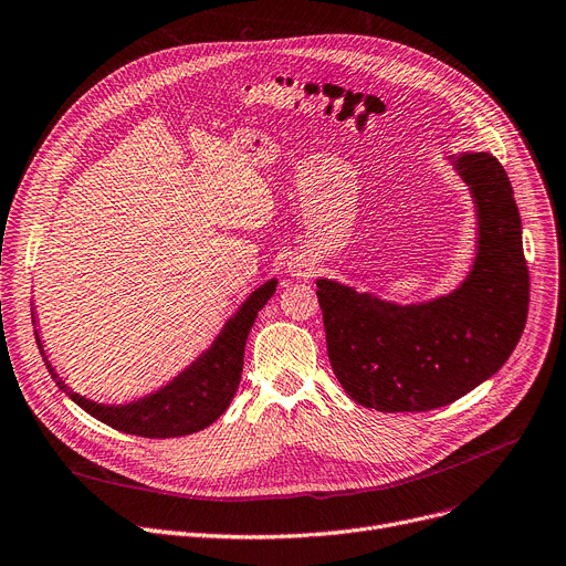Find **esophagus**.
I'll return each instance as SVG.
<instances>
[{"instance_id":"1","label":"esophagus","mask_w":566,"mask_h":566,"mask_svg":"<svg viewBox=\"0 0 566 566\" xmlns=\"http://www.w3.org/2000/svg\"><path fill=\"white\" fill-rule=\"evenodd\" d=\"M312 273H314L312 261H307L303 254L291 256V261H289V275L291 277H295V280H310Z\"/></svg>"}]
</instances>
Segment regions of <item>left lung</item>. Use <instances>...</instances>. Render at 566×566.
Masks as SVG:
<instances>
[{"label":"left lung","mask_w":566,"mask_h":566,"mask_svg":"<svg viewBox=\"0 0 566 566\" xmlns=\"http://www.w3.org/2000/svg\"><path fill=\"white\" fill-rule=\"evenodd\" d=\"M478 208V256L448 295L397 305L318 280L325 342L346 395L380 412L448 406L491 378L516 348L530 303L521 216L491 154L450 156Z\"/></svg>","instance_id":"left-lung-1"}]
</instances>
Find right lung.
<instances>
[{
    "label": "right lung",
    "mask_w": 566,
    "mask_h": 566,
    "mask_svg": "<svg viewBox=\"0 0 566 566\" xmlns=\"http://www.w3.org/2000/svg\"><path fill=\"white\" fill-rule=\"evenodd\" d=\"M275 286L277 280H268L256 291H252L250 298L224 323L222 333L216 337L211 348L201 353L186 371L169 380L165 388L124 406L96 403L73 392L50 365L39 331L36 344L52 380L59 385V390L66 392L82 410L92 415V418L101 420L103 424L116 431L142 438L188 436L213 424L229 408L238 390V382H241L243 355L250 328L254 325L259 310L275 293Z\"/></svg>",
    "instance_id": "obj_1"
}]
</instances>
